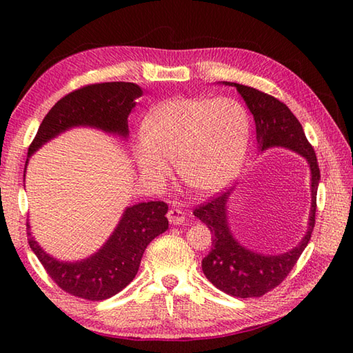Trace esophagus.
<instances>
[{"instance_id": "obj_1", "label": "esophagus", "mask_w": 353, "mask_h": 353, "mask_svg": "<svg viewBox=\"0 0 353 353\" xmlns=\"http://www.w3.org/2000/svg\"><path fill=\"white\" fill-rule=\"evenodd\" d=\"M167 216H168V221L171 224H174V226H181V224L185 223V214L182 209H179V208H171Z\"/></svg>"}]
</instances>
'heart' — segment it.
<instances>
[{
	"label": "heart",
	"mask_w": 353,
	"mask_h": 353,
	"mask_svg": "<svg viewBox=\"0 0 353 353\" xmlns=\"http://www.w3.org/2000/svg\"><path fill=\"white\" fill-rule=\"evenodd\" d=\"M133 159L148 182L163 183L174 162L181 181L199 194H214L234 179L250 138L249 114L234 99L174 97L142 121Z\"/></svg>",
	"instance_id": "b5f03b06"
}]
</instances>
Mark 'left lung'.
I'll list each match as a JSON object with an SVG mask.
<instances>
[{"mask_svg":"<svg viewBox=\"0 0 353 353\" xmlns=\"http://www.w3.org/2000/svg\"><path fill=\"white\" fill-rule=\"evenodd\" d=\"M219 85L235 88L243 97L256 127L259 153H265L272 148H285L301 154L310 167L311 208L308 224L303 238L287 252L261 253L238 241L229 223V201L235 188L194 211V215L205 223L212 234V249L201 261V270L209 282L234 297H259L287 277L310 243L316 224L320 170L316 153L305 137L302 124L282 101L250 86L232 81H219Z\"/></svg>","mask_w":353,"mask_h":353,"instance_id":"8db88e82","label":"left lung"}]
</instances>
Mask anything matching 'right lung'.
<instances>
[{
  "mask_svg": "<svg viewBox=\"0 0 353 353\" xmlns=\"http://www.w3.org/2000/svg\"><path fill=\"white\" fill-rule=\"evenodd\" d=\"M142 89L137 83L110 81L89 85L59 100L43 118L28 148L30 157L59 134L76 127H89L127 139V118L137 106ZM163 201H142L127 206L114 232L99 250L79 261H62L45 252L32 236L27 224L28 244L43 268L59 287L86 301H104L115 296L137 276L147 245L168 229Z\"/></svg>",
  "mask_w": 353,
  "mask_h": 353,
  "instance_id": "1",
  "label": "right lung"
}]
</instances>
